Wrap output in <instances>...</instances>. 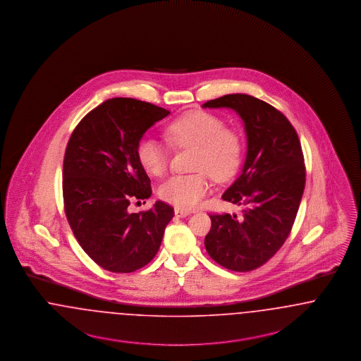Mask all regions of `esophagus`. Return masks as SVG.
Wrapping results in <instances>:
<instances>
[{"instance_id": "1", "label": "esophagus", "mask_w": 361, "mask_h": 361, "mask_svg": "<svg viewBox=\"0 0 361 361\" xmlns=\"http://www.w3.org/2000/svg\"><path fill=\"white\" fill-rule=\"evenodd\" d=\"M188 214H190V212H188V210H183V209H179V207H176V209H175V216H176V217H179V219L188 217Z\"/></svg>"}]
</instances>
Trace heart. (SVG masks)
<instances>
[{"mask_svg": "<svg viewBox=\"0 0 361 361\" xmlns=\"http://www.w3.org/2000/svg\"><path fill=\"white\" fill-rule=\"evenodd\" d=\"M166 136L175 145L197 148L194 169L200 173L173 175L159 190L163 201L180 209H192L210 191L209 172L217 180L235 173L243 155V142L235 130L225 128L219 116L194 110L175 118L166 128ZM137 159L147 173L160 176L169 166L167 148L154 139H142Z\"/></svg>", "mask_w": 361, "mask_h": 361, "instance_id": "1", "label": "heart"}]
</instances>
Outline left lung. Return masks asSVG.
<instances>
[{
	"instance_id": "8db88e82",
	"label": "left lung",
	"mask_w": 361,
	"mask_h": 361,
	"mask_svg": "<svg viewBox=\"0 0 361 361\" xmlns=\"http://www.w3.org/2000/svg\"><path fill=\"white\" fill-rule=\"evenodd\" d=\"M202 108L235 110L247 136L241 173L222 194L244 206L243 216L210 214L204 247L220 266L252 271L281 250L297 217L306 182L300 141L284 114L252 95H224Z\"/></svg>"
}]
</instances>
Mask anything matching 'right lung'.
<instances>
[{"label": "right lung", "mask_w": 361, "mask_h": 361, "mask_svg": "<svg viewBox=\"0 0 361 361\" xmlns=\"http://www.w3.org/2000/svg\"><path fill=\"white\" fill-rule=\"evenodd\" d=\"M169 114L135 98H111L80 120L67 144L66 217L82 250L110 272L128 274L147 266L173 220V207L161 201L147 212L128 209L152 194L137 147L144 133Z\"/></svg>", "instance_id": "add662e5"}]
</instances>
